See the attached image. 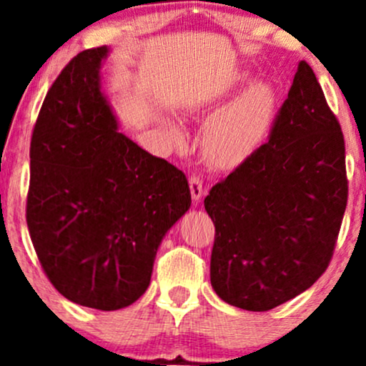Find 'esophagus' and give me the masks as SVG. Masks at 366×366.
Masks as SVG:
<instances>
[{
  "mask_svg": "<svg viewBox=\"0 0 366 366\" xmlns=\"http://www.w3.org/2000/svg\"><path fill=\"white\" fill-rule=\"evenodd\" d=\"M189 187H191V196L192 199H194V203L201 199V196H203L204 189H203V179L199 177V175H191L189 177Z\"/></svg>",
  "mask_w": 366,
  "mask_h": 366,
  "instance_id": "1",
  "label": "esophagus"
}]
</instances>
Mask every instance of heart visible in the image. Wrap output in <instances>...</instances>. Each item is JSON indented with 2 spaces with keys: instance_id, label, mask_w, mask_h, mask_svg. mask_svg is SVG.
Returning a JSON list of instances; mask_svg holds the SVG:
<instances>
[{
  "instance_id": "obj_1",
  "label": "heart",
  "mask_w": 366,
  "mask_h": 366,
  "mask_svg": "<svg viewBox=\"0 0 366 366\" xmlns=\"http://www.w3.org/2000/svg\"><path fill=\"white\" fill-rule=\"evenodd\" d=\"M275 113V92L259 82L249 87L229 110L222 113L204 134V153L218 169H236L259 148ZM169 139L184 144L186 137L175 124H165Z\"/></svg>"
}]
</instances>
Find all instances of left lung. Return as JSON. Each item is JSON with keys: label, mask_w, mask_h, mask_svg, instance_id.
<instances>
[{"label": "left lung", "mask_w": 366, "mask_h": 366, "mask_svg": "<svg viewBox=\"0 0 366 366\" xmlns=\"http://www.w3.org/2000/svg\"><path fill=\"white\" fill-rule=\"evenodd\" d=\"M346 204L341 124L303 60L268 141L204 197L215 292L268 312L312 287L329 267Z\"/></svg>", "instance_id": "1"}]
</instances>
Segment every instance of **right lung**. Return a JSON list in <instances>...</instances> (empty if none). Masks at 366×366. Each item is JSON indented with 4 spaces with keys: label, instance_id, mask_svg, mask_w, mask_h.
<instances>
[{
    "label": "right lung",
    "instance_id": "obj_1",
    "mask_svg": "<svg viewBox=\"0 0 366 366\" xmlns=\"http://www.w3.org/2000/svg\"><path fill=\"white\" fill-rule=\"evenodd\" d=\"M108 49H84L49 87L31 137L29 234L46 277L87 308L148 289L167 230L191 207L186 175L117 132L99 89Z\"/></svg>",
    "mask_w": 366,
    "mask_h": 366
}]
</instances>
